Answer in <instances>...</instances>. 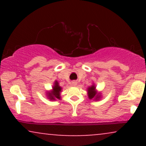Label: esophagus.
<instances>
[{
	"label": "esophagus",
	"mask_w": 146,
	"mask_h": 146,
	"mask_svg": "<svg viewBox=\"0 0 146 146\" xmlns=\"http://www.w3.org/2000/svg\"><path fill=\"white\" fill-rule=\"evenodd\" d=\"M72 85H73V86H76L77 85H78V82H75V81L72 82Z\"/></svg>",
	"instance_id": "1"
}]
</instances>
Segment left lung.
I'll list each match as a JSON object with an SVG mask.
<instances>
[{"instance_id":"1","label":"left lung","mask_w":146,"mask_h":146,"mask_svg":"<svg viewBox=\"0 0 146 146\" xmlns=\"http://www.w3.org/2000/svg\"><path fill=\"white\" fill-rule=\"evenodd\" d=\"M87 94H88V97L90 100H94L98 101L102 98L100 93H98V90H96V86L94 84H93L91 86L87 88Z\"/></svg>"}]
</instances>
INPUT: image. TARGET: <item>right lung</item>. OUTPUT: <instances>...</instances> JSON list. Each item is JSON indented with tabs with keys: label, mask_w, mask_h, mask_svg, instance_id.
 <instances>
[{
	"label": "right lung",
	"mask_w": 146,
	"mask_h": 146,
	"mask_svg": "<svg viewBox=\"0 0 146 146\" xmlns=\"http://www.w3.org/2000/svg\"><path fill=\"white\" fill-rule=\"evenodd\" d=\"M62 88L59 85L58 82L56 80L53 84V86H52V89L51 90H48L46 92V95L47 99L51 100V101H55L56 100H60L61 99V93Z\"/></svg>",
	"instance_id": "add662e5"
}]
</instances>
